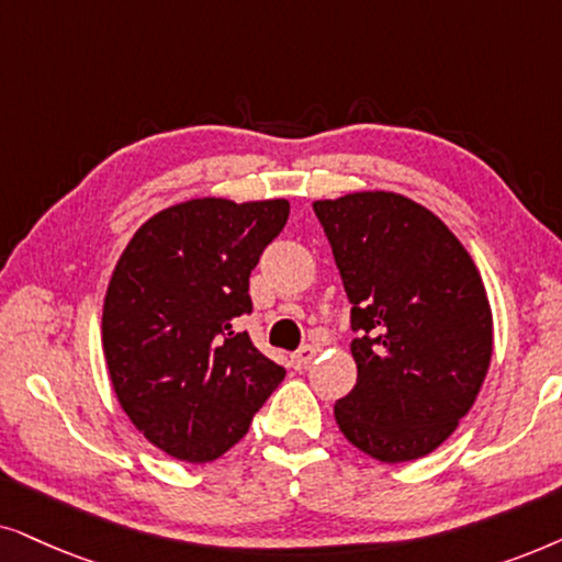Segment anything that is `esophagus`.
Returning <instances> with one entry per match:
<instances>
[{
  "label": "esophagus",
  "instance_id": "obj_1",
  "mask_svg": "<svg viewBox=\"0 0 562 562\" xmlns=\"http://www.w3.org/2000/svg\"><path fill=\"white\" fill-rule=\"evenodd\" d=\"M313 357H316V349L303 347V349H297L293 357H290V362H293L295 370H305L313 362Z\"/></svg>",
  "mask_w": 562,
  "mask_h": 562
}]
</instances>
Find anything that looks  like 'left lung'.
Listing matches in <instances>:
<instances>
[{
  "label": "left lung",
  "mask_w": 562,
  "mask_h": 562,
  "mask_svg": "<svg viewBox=\"0 0 562 562\" xmlns=\"http://www.w3.org/2000/svg\"><path fill=\"white\" fill-rule=\"evenodd\" d=\"M351 303L357 385L334 416L357 450L411 462L437 450L488 375L493 316L481 272L429 207L398 192L313 203Z\"/></svg>",
  "instance_id": "8db88e82"
}]
</instances>
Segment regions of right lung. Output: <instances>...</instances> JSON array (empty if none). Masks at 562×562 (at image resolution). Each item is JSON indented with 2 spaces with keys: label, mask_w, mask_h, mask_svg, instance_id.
Masks as SVG:
<instances>
[{
  "label": "right lung",
  "mask_w": 562,
  "mask_h": 562,
  "mask_svg": "<svg viewBox=\"0 0 562 562\" xmlns=\"http://www.w3.org/2000/svg\"><path fill=\"white\" fill-rule=\"evenodd\" d=\"M288 215L282 198L187 200L148 218L112 269L102 308L112 391L169 458L218 460L285 378L234 321L251 313L249 274Z\"/></svg>",
  "instance_id": "right-lung-1"
}]
</instances>
